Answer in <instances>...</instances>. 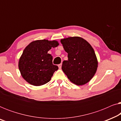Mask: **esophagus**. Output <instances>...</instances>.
Masks as SVG:
<instances>
[{"mask_svg":"<svg viewBox=\"0 0 121 121\" xmlns=\"http://www.w3.org/2000/svg\"><path fill=\"white\" fill-rule=\"evenodd\" d=\"M62 63H60V64H59V65H58V67H59V69H61V68H62Z\"/></svg>","mask_w":121,"mask_h":121,"instance_id":"esophagus-1","label":"esophagus"}]
</instances>
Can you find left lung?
Wrapping results in <instances>:
<instances>
[{"label": "left lung", "instance_id": "1", "mask_svg": "<svg viewBox=\"0 0 121 121\" xmlns=\"http://www.w3.org/2000/svg\"><path fill=\"white\" fill-rule=\"evenodd\" d=\"M60 42L68 58L63 62L62 70L75 85L86 84L93 78L98 65L93 48L85 39L77 36L62 39Z\"/></svg>", "mask_w": 121, "mask_h": 121}]
</instances>
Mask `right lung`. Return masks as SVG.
I'll use <instances>...</instances> for the list:
<instances>
[{"instance_id": "right-lung-1", "label": "right lung", "mask_w": 121, "mask_h": 121, "mask_svg": "<svg viewBox=\"0 0 121 121\" xmlns=\"http://www.w3.org/2000/svg\"><path fill=\"white\" fill-rule=\"evenodd\" d=\"M58 45L57 41L41 39L32 41L26 46L19 61V70L26 82L41 86L51 80L58 67L53 64V57L48 51Z\"/></svg>"}]
</instances>
